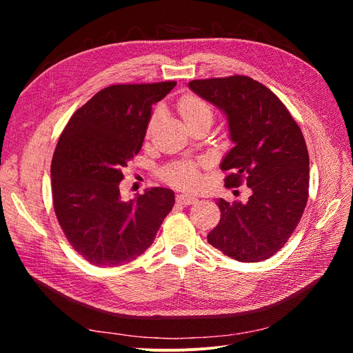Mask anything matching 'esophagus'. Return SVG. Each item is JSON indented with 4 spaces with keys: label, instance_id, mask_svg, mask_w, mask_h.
<instances>
[{
    "label": "esophagus",
    "instance_id": "esophagus-1",
    "mask_svg": "<svg viewBox=\"0 0 353 353\" xmlns=\"http://www.w3.org/2000/svg\"><path fill=\"white\" fill-rule=\"evenodd\" d=\"M176 201L181 203V205L190 206V205H194V203L197 201V199L194 196H191V194H178L176 196Z\"/></svg>",
    "mask_w": 353,
    "mask_h": 353
}]
</instances>
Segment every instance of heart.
Wrapping results in <instances>:
<instances>
[{"label":"heart","mask_w":353,"mask_h":353,"mask_svg":"<svg viewBox=\"0 0 353 353\" xmlns=\"http://www.w3.org/2000/svg\"><path fill=\"white\" fill-rule=\"evenodd\" d=\"M179 113L183 116L187 125L194 122H208L212 123L213 121V109L212 105L203 99L197 97V95H184L179 100ZM160 112H154L150 123H148V130H152L154 123L159 121ZM163 178L168 183L179 185L184 188H196L200 185L201 178L197 170V166L191 162H183L169 166L163 170Z\"/></svg>","instance_id":"obj_1"}]
</instances>
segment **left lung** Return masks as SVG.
<instances>
[{"mask_svg": "<svg viewBox=\"0 0 353 353\" xmlns=\"http://www.w3.org/2000/svg\"><path fill=\"white\" fill-rule=\"evenodd\" d=\"M190 90L225 114L234 147L223 156L227 187L244 178L245 203L219 199L221 221L208 241L240 262L270 259L290 239L307 201L309 154L303 134L280 99L248 77L196 79Z\"/></svg>", "mask_w": 353, "mask_h": 353, "instance_id": "obj_1", "label": "left lung"}]
</instances>
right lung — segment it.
<instances>
[{
    "instance_id": "1",
    "label": "right lung",
    "mask_w": 353,
    "mask_h": 353,
    "mask_svg": "<svg viewBox=\"0 0 353 353\" xmlns=\"http://www.w3.org/2000/svg\"><path fill=\"white\" fill-rule=\"evenodd\" d=\"M176 82L112 85L73 113L51 162L56 216L72 248L90 263L117 266L156 239L175 193L145 190L123 201L122 169L141 150L153 105Z\"/></svg>"
}]
</instances>
